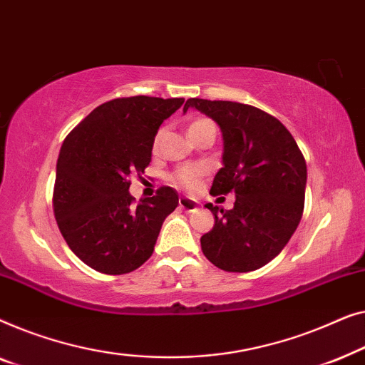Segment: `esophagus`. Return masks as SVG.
<instances>
[{
    "mask_svg": "<svg viewBox=\"0 0 365 365\" xmlns=\"http://www.w3.org/2000/svg\"><path fill=\"white\" fill-rule=\"evenodd\" d=\"M178 205H180V208L185 210V212H195V210L198 208L197 200H192V198H187V197L178 200Z\"/></svg>",
    "mask_w": 365,
    "mask_h": 365,
    "instance_id": "obj_1",
    "label": "esophagus"
}]
</instances>
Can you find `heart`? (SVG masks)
<instances>
[{"mask_svg": "<svg viewBox=\"0 0 365 365\" xmlns=\"http://www.w3.org/2000/svg\"><path fill=\"white\" fill-rule=\"evenodd\" d=\"M205 122H208V119H197L190 124V129H193V127H197V125H202V124H205ZM157 142H158V137L155 138V145H157ZM202 173H203V170L198 167H183V168H180V170H177L175 173H173V175L170 177V180L175 185H180V187H183V188L193 190V188H197Z\"/></svg>", "mask_w": 365, "mask_h": 365, "instance_id": "obj_1", "label": "heart"}]
</instances>
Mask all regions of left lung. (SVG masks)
Segmentation results:
<instances>
[{
	"label": "left lung",
	"mask_w": 365,
	"mask_h": 365,
	"mask_svg": "<svg viewBox=\"0 0 365 365\" xmlns=\"http://www.w3.org/2000/svg\"><path fill=\"white\" fill-rule=\"evenodd\" d=\"M222 129L223 167L212 195L235 193V207L207 203L215 225L200 240L208 261L230 273L268 264L296 232L304 210L306 160L289 130L268 112L232 101L188 99Z\"/></svg>",
	"instance_id": "8db88e82"
}]
</instances>
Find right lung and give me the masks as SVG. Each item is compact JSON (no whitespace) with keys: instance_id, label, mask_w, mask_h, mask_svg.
<instances>
[{"instance_id":"add662e5","label":"right lung","mask_w":365,"mask_h":365,"mask_svg":"<svg viewBox=\"0 0 365 365\" xmlns=\"http://www.w3.org/2000/svg\"><path fill=\"white\" fill-rule=\"evenodd\" d=\"M185 99L133 96L96 107L61 147L53 193L54 217L81 261L104 274H125L150 258L178 193L160 187L133 205L130 177L152 160L158 127Z\"/></svg>"}]
</instances>
